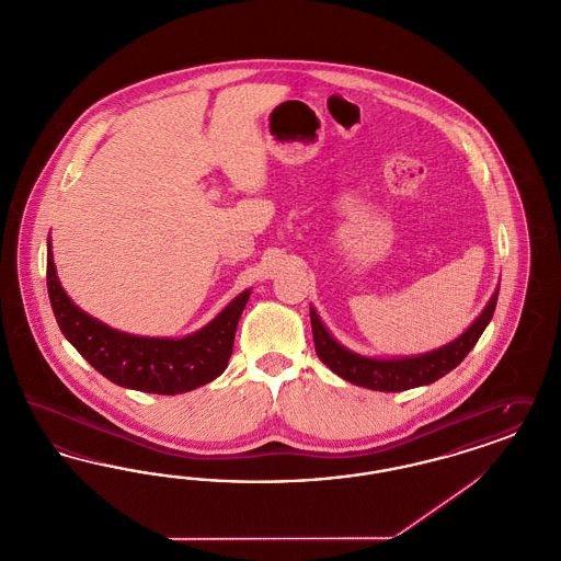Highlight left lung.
<instances>
[{"instance_id":"obj_1","label":"left lung","mask_w":561,"mask_h":561,"mask_svg":"<svg viewBox=\"0 0 561 561\" xmlns=\"http://www.w3.org/2000/svg\"><path fill=\"white\" fill-rule=\"evenodd\" d=\"M499 300V288L488 300L480 318L473 321L456 341L444 347L428 351L414 357H398V359H376L359 353H353L343 347L328 328L321 323L320 316L311 307V328H313V343L316 353L321 362L332 370L357 387H366L374 391H405L414 387L431 385L442 376L454 370L480 341L481 332L492 320Z\"/></svg>"}]
</instances>
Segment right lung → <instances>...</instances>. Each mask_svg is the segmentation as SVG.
<instances>
[{
	"label": "right lung",
	"mask_w": 561,
	"mask_h": 561,
	"mask_svg": "<svg viewBox=\"0 0 561 561\" xmlns=\"http://www.w3.org/2000/svg\"><path fill=\"white\" fill-rule=\"evenodd\" d=\"M48 294L65 339L111 382L158 396L193 391L225 373L250 290L236 296L208 325L185 339L134 336L83 313L62 290L48 238Z\"/></svg>",
	"instance_id": "right-lung-1"
}]
</instances>
